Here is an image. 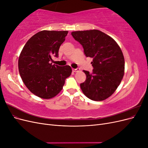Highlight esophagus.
<instances>
[{
  "instance_id": "obj_1",
  "label": "esophagus",
  "mask_w": 148,
  "mask_h": 148,
  "mask_svg": "<svg viewBox=\"0 0 148 148\" xmlns=\"http://www.w3.org/2000/svg\"><path fill=\"white\" fill-rule=\"evenodd\" d=\"M72 70H73V72H78V71H80V69H72Z\"/></svg>"
}]
</instances>
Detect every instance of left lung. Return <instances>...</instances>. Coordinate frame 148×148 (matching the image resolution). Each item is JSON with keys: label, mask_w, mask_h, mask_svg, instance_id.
Here are the masks:
<instances>
[{"label": "left lung", "mask_w": 148, "mask_h": 148, "mask_svg": "<svg viewBox=\"0 0 148 148\" xmlns=\"http://www.w3.org/2000/svg\"><path fill=\"white\" fill-rule=\"evenodd\" d=\"M82 44L84 53L92 58V72L83 70L86 81L80 84L84 95L92 101H101L109 97L119 86L124 75L125 59L115 40L97 29L71 32Z\"/></svg>", "instance_id": "1"}]
</instances>
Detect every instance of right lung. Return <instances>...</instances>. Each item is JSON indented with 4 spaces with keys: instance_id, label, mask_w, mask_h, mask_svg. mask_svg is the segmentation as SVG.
<instances>
[{
    "instance_id": "obj_1",
    "label": "right lung",
    "mask_w": 148,
    "mask_h": 148,
    "mask_svg": "<svg viewBox=\"0 0 148 148\" xmlns=\"http://www.w3.org/2000/svg\"><path fill=\"white\" fill-rule=\"evenodd\" d=\"M68 31L43 30L26 42L18 59L22 81L29 90L44 99L56 96L71 74L69 65L60 66L51 63L52 57H58L61 44Z\"/></svg>"
}]
</instances>
